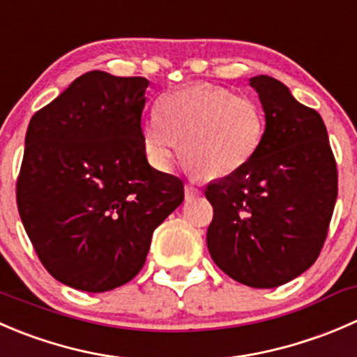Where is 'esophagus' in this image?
I'll use <instances>...</instances> for the list:
<instances>
[{"label":"esophagus","mask_w":357,"mask_h":357,"mask_svg":"<svg viewBox=\"0 0 357 357\" xmlns=\"http://www.w3.org/2000/svg\"><path fill=\"white\" fill-rule=\"evenodd\" d=\"M200 195V190L193 185H185V199L186 200H192L195 197Z\"/></svg>","instance_id":"1"}]
</instances>
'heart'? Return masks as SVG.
I'll use <instances>...</instances> for the list:
<instances>
[{"label": "heart", "mask_w": 357, "mask_h": 357, "mask_svg": "<svg viewBox=\"0 0 357 357\" xmlns=\"http://www.w3.org/2000/svg\"><path fill=\"white\" fill-rule=\"evenodd\" d=\"M158 109L141 126L148 160L158 169H167L183 150V160L195 174L228 178L255 158L265 137L261 106L223 86H185L162 98Z\"/></svg>", "instance_id": "1"}]
</instances>
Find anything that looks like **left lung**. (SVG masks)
I'll list each match as a JSON object with an SVG mask.
<instances>
[{"label":"left lung","mask_w":357,"mask_h":357,"mask_svg":"<svg viewBox=\"0 0 357 357\" xmlns=\"http://www.w3.org/2000/svg\"><path fill=\"white\" fill-rule=\"evenodd\" d=\"M265 113L258 153L206 188L214 209L211 258L251 288H278L319 256L338 193L335 157L319 113L272 76L249 78Z\"/></svg>","instance_id":"1"}]
</instances>
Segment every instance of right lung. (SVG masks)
I'll return each mask as SVG.
<instances>
[{
    "instance_id": "add662e5",
    "label": "right lung",
    "mask_w": 357,
    "mask_h": 357,
    "mask_svg": "<svg viewBox=\"0 0 357 357\" xmlns=\"http://www.w3.org/2000/svg\"><path fill=\"white\" fill-rule=\"evenodd\" d=\"M148 85L89 71L31 119L17 206L38 258L62 284L102 293L129 282L155 228L185 199L181 179L146 160Z\"/></svg>"
}]
</instances>
